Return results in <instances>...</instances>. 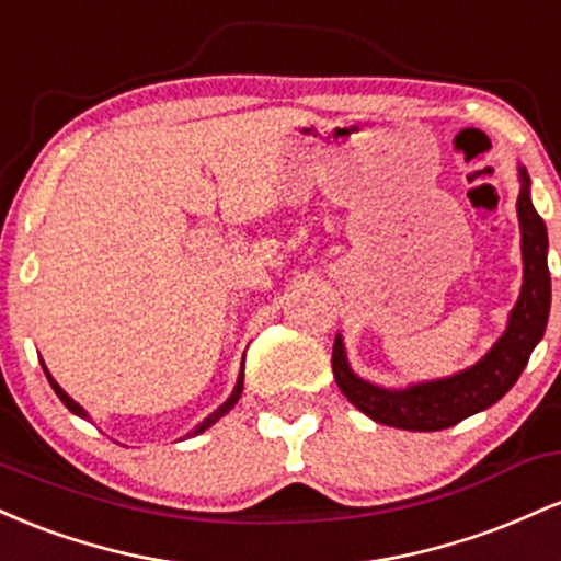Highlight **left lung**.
Listing matches in <instances>:
<instances>
[{"label": "left lung", "instance_id": "1", "mask_svg": "<svg viewBox=\"0 0 561 561\" xmlns=\"http://www.w3.org/2000/svg\"><path fill=\"white\" fill-rule=\"evenodd\" d=\"M519 195V248H523V287L514 308L508 311L506 330L491 345V351L456 375L411 382L405 388H382L358 377L347 362L343 334L334 337L332 369L343 396L364 411L369 420L411 433H435L459 424L467 416L485 411L506 396L527 366L533 347L543 337L551 308L549 276V234L543 218L533 208L530 176L525 165H517Z\"/></svg>", "mask_w": 561, "mask_h": 561}]
</instances>
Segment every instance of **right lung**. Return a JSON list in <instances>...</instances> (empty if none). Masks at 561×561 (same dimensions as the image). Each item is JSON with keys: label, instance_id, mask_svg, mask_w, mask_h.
<instances>
[{"label": "right lung", "instance_id": "obj_1", "mask_svg": "<svg viewBox=\"0 0 561 561\" xmlns=\"http://www.w3.org/2000/svg\"><path fill=\"white\" fill-rule=\"evenodd\" d=\"M38 362H42V358H38ZM42 369H44V375H47V379H49V385H53V390L57 392V398H60V401L68 405V411H73V414H76V416H81V420H89V411H87V409H83V405H81V403H76V401H73V398H70V396H68V392H66V390H62V388H60V385H57V379H55L53 375H49L47 364H44V362H42ZM242 385H244V358H242V369H240V377H237V385H234V390H231V396H229V398H227V401H224L221 405H218V409L214 411V414H208V416H205V420H203V422H199V424H195V427H192V430H190V433H186L184 437H195V435H199V433H205V430H208V427H214V424H216L218 420H221V416H224V414H229V411H231V409H234V403H237V401H240V396H242Z\"/></svg>", "mask_w": 561, "mask_h": 561}]
</instances>
